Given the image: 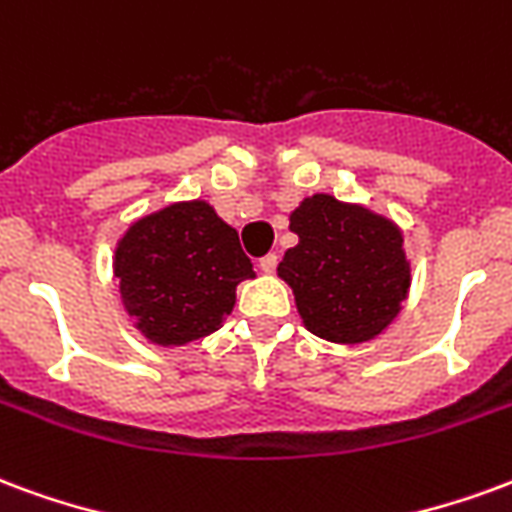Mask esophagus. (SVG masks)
Instances as JSON below:
<instances>
[{
  "mask_svg": "<svg viewBox=\"0 0 512 512\" xmlns=\"http://www.w3.org/2000/svg\"><path fill=\"white\" fill-rule=\"evenodd\" d=\"M259 267L261 272H267V275H270V272H275V267H278V256H275V253H267L264 259H259Z\"/></svg>",
  "mask_w": 512,
  "mask_h": 512,
  "instance_id": "1",
  "label": "esophagus"
}]
</instances>
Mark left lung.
Listing matches in <instances>:
<instances>
[{
  "label": "left lung",
  "mask_w": 512,
  "mask_h": 512,
  "mask_svg": "<svg viewBox=\"0 0 512 512\" xmlns=\"http://www.w3.org/2000/svg\"><path fill=\"white\" fill-rule=\"evenodd\" d=\"M289 220L300 242L278 275L292 286L302 324L333 343H363L387 330L412 283L393 220L327 193L302 199Z\"/></svg>",
  "instance_id": "1"
}]
</instances>
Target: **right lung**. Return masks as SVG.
Instances as JSON below:
<instances>
[{"label": "right lung", "mask_w": 512, "mask_h": 512, "mask_svg": "<svg viewBox=\"0 0 512 512\" xmlns=\"http://www.w3.org/2000/svg\"><path fill=\"white\" fill-rule=\"evenodd\" d=\"M114 275L144 338L182 346L223 327L237 283L253 278V264L240 234L207 201H179L122 234Z\"/></svg>", "instance_id": "obj_1"}]
</instances>
